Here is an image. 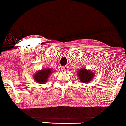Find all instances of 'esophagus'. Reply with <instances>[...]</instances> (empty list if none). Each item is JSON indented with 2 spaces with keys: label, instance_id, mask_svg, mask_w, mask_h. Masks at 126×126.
Listing matches in <instances>:
<instances>
[{
  "label": "esophagus",
  "instance_id": "esophagus-1",
  "mask_svg": "<svg viewBox=\"0 0 126 126\" xmlns=\"http://www.w3.org/2000/svg\"><path fill=\"white\" fill-rule=\"evenodd\" d=\"M67 69H68L67 66H63V70H64V71H67Z\"/></svg>",
  "mask_w": 126,
  "mask_h": 126
}]
</instances>
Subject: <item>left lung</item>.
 <instances>
[{"mask_svg":"<svg viewBox=\"0 0 126 126\" xmlns=\"http://www.w3.org/2000/svg\"><path fill=\"white\" fill-rule=\"evenodd\" d=\"M78 75L80 81L83 83L89 82L91 80H92L93 76H94V73H92L90 70H87L85 69H80L78 71Z\"/></svg>","mask_w":126,"mask_h":126,"instance_id":"1","label":"left lung"}]
</instances>
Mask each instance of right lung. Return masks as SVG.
<instances>
[{
  "label": "right lung",
  "instance_id": "1",
  "mask_svg": "<svg viewBox=\"0 0 126 126\" xmlns=\"http://www.w3.org/2000/svg\"><path fill=\"white\" fill-rule=\"evenodd\" d=\"M52 73V70L49 69L38 71L34 75V79L38 83H44L47 82L49 75Z\"/></svg>",
  "mask_w": 126,
  "mask_h": 126
}]
</instances>
